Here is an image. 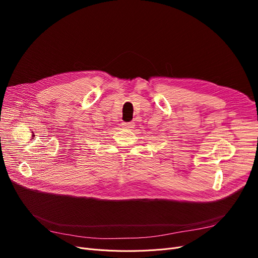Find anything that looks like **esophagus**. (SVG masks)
I'll return each mask as SVG.
<instances>
[{
  "mask_svg": "<svg viewBox=\"0 0 258 258\" xmlns=\"http://www.w3.org/2000/svg\"><path fill=\"white\" fill-rule=\"evenodd\" d=\"M122 126L124 128H133L135 126V122L131 121V122H122Z\"/></svg>",
  "mask_w": 258,
  "mask_h": 258,
  "instance_id": "34e87169",
  "label": "esophagus"
}]
</instances>
